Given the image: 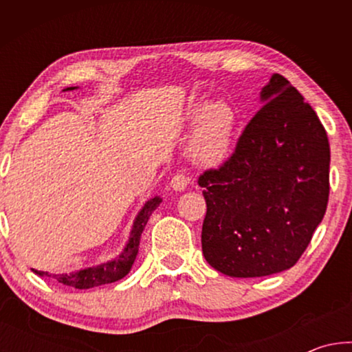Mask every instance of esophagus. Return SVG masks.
<instances>
[{"label": "esophagus", "instance_id": "obj_1", "mask_svg": "<svg viewBox=\"0 0 352 352\" xmlns=\"http://www.w3.org/2000/svg\"><path fill=\"white\" fill-rule=\"evenodd\" d=\"M189 182H190L189 177L184 175L183 172H177V174L172 177V180H170V188L174 190H178V192H182V190L188 188Z\"/></svg>", "mask_w": 352, "mask_h": 352}]
</instances>
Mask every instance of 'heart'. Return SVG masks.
<instances>
[{
	"label": "heart",
	"instance_id": "b5f03b06",
	"mask_svg": "<svg viewBox=\"0 0 352 352\" xmlns=\"http://www.w3.org/2000/svg\"><path fill=\"white\" fill-rule=\"evenodd\" d=\"M199 116L197 126L189 142V153L195 163L204 166H216L228 157L233 142L236 115L231 107L217 100L206 105L201 113L199 107L194 110Z\"/></svg>",
	"mask_w": 352,
	"mask_h": 352
}]
</instances>
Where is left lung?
Instances as JSON below:
<instances>
[{
    "label": "left lung",
    "mask_w": 352,
    "mask_h": 352,
    "mask_svg": "<svg viewBox=\"0 0 352 352\" xmlns=\"http://www.w3.org/2000/svg\"><path fill=\"white\" fill-rule=\"evenodd\" d=\"M261 102L233 155L199 177L204 256L234 278L294 267L329 199V141L317 113L281 74L262 88Z\"/></svg>",
    "instance_id": "1"
}]
</instances>
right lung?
Listing matches in <instances>:
<instances>
[{
    "label": "right lung",
    "mask_w": 352,
    "mask_h": 352,
    "mask_svg": "<svg viewBox=\"0 0 352 352\" xmlns=\"http://www.w3.org/2000/svg\"><path fill=\"white\" fill-rule=\"evenodd\" d=\"M77 87H69L68 90H74ZM162 204V199L160 197H153L148 201H146V205L142 206V210L138 212L136 216L132 231H130V237L126 248L124 252L118 256V258L111 259L109 262H104V264L96 265V267H88V269H83L79 272L69 273V275H50L47 272H38L34 270V273H37L40 276H52L56 278L58 283H62L65 285H69V287H76V289H91V287H98V285L102 284H110L119 281V279L124 278L132 269L133 262L136 259V254H138V248H140V239H141V233L144 230V226L147 223L151 214L157 210V208Z\"/></svg>",
    "instance_id": "1"
}]
</instances>
